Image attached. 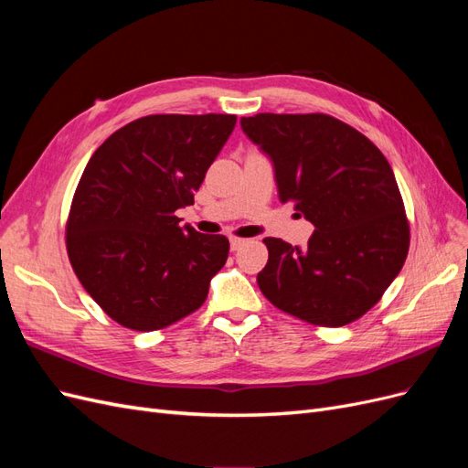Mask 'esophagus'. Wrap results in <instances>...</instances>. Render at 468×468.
<instances>
[{
    "mask_svg": "<svg viewBox=\"0 0 468 468\" xmlns=\"http://www.w3.org/2000/svg\"><path fill=\"white\" fill-rule=\"evenodd\" d=\"M246 244V239L244 238H230V250L232 251H236V250H239V248H242Z\"/></svg>",
    "mask_w": 468,
    "mask_h": 468,
    "instance_id": "esophagus-1",
    "label": "esophagus"
}]
</instances>
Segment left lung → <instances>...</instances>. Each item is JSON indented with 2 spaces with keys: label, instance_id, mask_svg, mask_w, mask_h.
Masks as SVG:
<instances>
[{
  "label": "left lung",
  "instance_id": "left-lung-1",
  "mask_svg": "<svg viewBox=\"0 0 468 468\" xmlns=\"http://www.w3.org/2000/svg\"><path fill=\"white\" fill-rule=\"evenodd\" d=\"M239 124L271 160L281 203L292 201L316 229L304 248L263 239L265 299L328 328L361 318L408 256L410 226L390 164L369 138L322 112H260Z\"/></svg>",
  "mask_w": 468,
  "mask_h": 468
}]
</instances>
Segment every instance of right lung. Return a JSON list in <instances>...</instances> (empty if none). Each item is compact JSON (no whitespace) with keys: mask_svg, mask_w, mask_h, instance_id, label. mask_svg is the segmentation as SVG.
I'll return each instance as SVG.
<instances>
[{"mask_svg":"<svg viewBox=\"0 0 468 468\" xmlns=\"http://www.w3.org/2000/svg\"><path fill=\"white\" fill-rule=\"evenodd\" d=\"M236 115H148L90 158L69 208L66 248L91 299L124 328L162 330L199 308L229 238L181 229Z\"/></svg>","mask_w":468,"mask_h":468,"instance_id":"right-lung-1","label":"right lung"}]
</instances>
